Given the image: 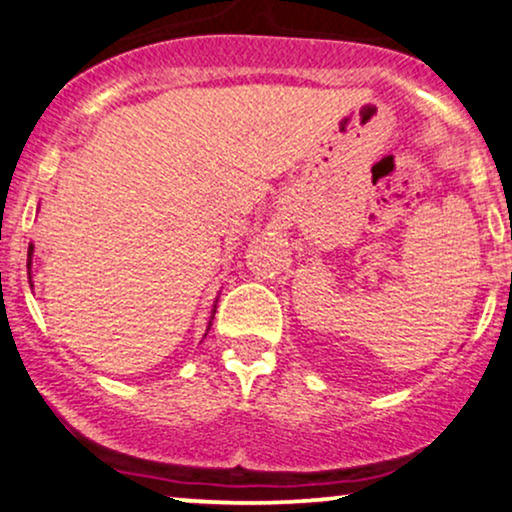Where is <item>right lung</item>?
Wrapping results in <instances>:
<instances>
[{
    "instance_id": "right-lung-1",
    "label": "right lung",
    "mask_w": 512,
    "mask_h": 512,
    "mask_svg": "<svg viewBox=\"0 0 512 512\" xmlns=\"http://www.w3.org/2000/svg\"><path fill=\"white\" fill-rule=\"evenodd\" d=\"M32 252H35V245L30 243V248H28V274H30V267H32ZM32 276V274H30ZM30 286H32V281H30ZM215 312H217V304H215V309H212V316H210V323H208V331H210V326H212V319H215Z\"/></svg>"
}]
</instances>
